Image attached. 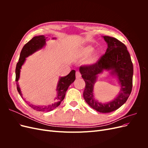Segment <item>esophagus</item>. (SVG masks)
Wrapping results in <instances>:
<instances>
[{
	"label": "esophagus",
	"mask_w": 148,
	"mask_h": 148,
	"mask_svg": "<svg viewBox=\"0 0 148 148\" xmlns=\"http://www.w3.org/2000/svg\"><path fill=\"white\" fill-rule=\"evenodd\" d=\"M82 77V75L80 73V72L79 71H76V78H79Z\"/></svg>",
	"instance_id": "34e87169"
}]
</instances>
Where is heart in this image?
<instances>
[{
  "mask_svg": "<svg viewBox=\"0 0 148 148\" xmlns=\"http://www.w3.org/2000/svg\"><path fill=\"white\" fill-rule=\"evenodd\" d=\"M93 51V48L91 46H86L83 47L81 50V55L83 57H86L89 56ZM98 60V55L97 53H95L89 58L87 62L89 64H95Z\"/></svg>",
  "mask_w": 148,
  "mask_h": 148,
  "instance_id": "heart-1",
  "label": "heart"
}]
</instances>
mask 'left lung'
<instances>
[{
    "label": "left lung",
    "mask_w": 148,
    "mask_h": 148,
    "mask_svg": "<svg viewBox=\"0 0 148 148\" xmlns=\"http://www.w3.org/2000/svg\"><path fill=\"white\" fill-rule=\"evenodd\" d=\"M108 47L96 63L79 67L80 73L85 82L83 97L93 109L101 113H109L118 109L127 101L133 86V66L126 46L117 39L103 36ZM104 69H113L117 74L122 89L116 99L108 103L97 102L93 98V86L97 75Z\"/></svg>",
    "instance_id": "left-lung-1"
}]
</instances>
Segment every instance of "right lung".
Here are the masks:
<instances>
[{
  "label": "right lung",
  "instance_id": "right-lung-1",
  "mask_svg": "<svg viewBox=\"0 0 148 148\" xmlns=\"http://www.w3.org/2000/svg\"><path fill=\"white\" fill-rule=\"evenodd\" d=\"M49 40L47 37L44 36H35L31 39L29 41L26 43L23 46V49L21 51L20 56L19 58V60L16 64V70H15V82H16V88L18 92H19L20 96L23 98V99L33 109L37 111L41 112H47L52 110L56 109L57 107L60 104V102L64 100L65 96V93L67 89H68L70 85L75 80V71L74 70H71L70 73L66 75V77H61L57 85V96L56 98V102L53 103L51 105H48L47 106H36L33 104H29V102L26 101L22 96V94L21 92V90L20 86L18 83V79L20 77V73L21 67L24 64L25 61V58L29 56V55L32 54L33 53L38 51V49H41L46 44V41Z\"/></svg>",
  "mask_w": 148,
  "mask_h": 148
}]
</instances>
